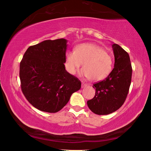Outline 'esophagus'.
Listing matches in <instances>:
<instances>
[{
	"label": "esophagus",
	"mask_w": 151,
	"mask_h": 151,
	"mask_svg": "<svg viewBox=\"0 0 151 151\" xmlns=\"http://www.w3.org/2000/svg\"><path fill=\"white\" fill-rule=\"evenodd\" d=\"M87 86V84H86V83H82V85H81V87L82 88H84V87H85V86Z\"/></svg>",
	"instance_id": "obj_1"
}]
</instances>
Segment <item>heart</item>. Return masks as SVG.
Instances as JSON below:
<instances>
[{"label":"heart","mask_w":151,"mask_h":151,"mask_svg":"<svg viewBox=\"0 0 151 151\" xmlns=\"http://www.w3.org/2000/svg\"><path fill=\"white\" fill-rule=\"evenodd\" d=\"M83 64L80 74L91 81L106 78L112 68V58L104 48L94 43H83L76 46L75 51L66 55L65 67L70 75H75Z\"/></svg>","instance_id":"1"}]
</instances>
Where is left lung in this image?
Segmentation results:
<instances>
[{"instance_id":"1","label":"left lung","mask_w":151,"mask_h":151,"mask_svg":"<svg viewBox=\"0 0 151 151\" xmlns=\"http://www.w3.org/2000/svg\"><path fill=\"white\" fill-rule=\"evenodd\" d=\"M112 47L114 68L104 80L94 84L95 96L87 101L91 111L99 115L111 114L121 108L131 83L132 69L129 54L119 45L113 44Z\"/></svg>"}]
</instances>
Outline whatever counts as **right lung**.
<instances>
[{"mask_svg": "<svg viewBox=\"0 0 151 151\" xmlns=\"http://www.w3.org/2000/svg\"><path fill=\"white\" fill-rule=\"evenodd\" d=\"M67 40H44L30 46L20 63V87L27 100L41 111H60L81 87L76 76L65 70Z\"/></svg>", "mask_w": 151, "mask_h": 151, "instance_id": "obj_1", "label": "right lung"}]
</instances>
